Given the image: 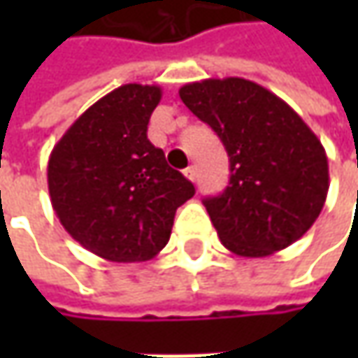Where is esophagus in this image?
Returning a JSON list of instances; mask_svg holds the SVG:
<instances>
[{
    "instance_id": "1",
    "label": "esophagus",
    "mask_w": 358,
    "mask_h": 358,
    "mask_svg": "<svg viewBox=\"0 0 358 358\" xmlns=\"http://www.w3.org/2000/svg\"><path fill=\"white\" fill-rule=\"evenodd\" d=\"M183 175H185L189 181H193V183H195V181H197V167H195V165L187 167L185 171H183Z\"/></svg>"
}]
</instances>
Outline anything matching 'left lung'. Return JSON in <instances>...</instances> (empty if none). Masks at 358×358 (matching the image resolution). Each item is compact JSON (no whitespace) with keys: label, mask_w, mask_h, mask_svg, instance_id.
I'll use <instances>...</instances> for the list:
<instances>
[{"label":"left lung","mask_w":358,"mask_h":358,"mask_svg":"<svg viewBox=\"0 0 358 358\" xmlns=\"http://www.w3.org/2000/svg\"><path fill=\"white\" fill-rule=\"evenodd\" d=\"M179 97L227 149V189L203 201L221 243L239 257H267L301 239L329 193L327 153L309 125L243 77L187 83Z\"/></svg>","instance_id":"obj_1"}]
</instances>
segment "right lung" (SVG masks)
<instances>
[{
	"instance_id": "add662e5",
	"label": "right lung",
	"mask_w": 358,
	"mask_h": 358,
	"mask_svg": "<svg viewBox=\"0 0 358 358\" xmlns=\"http://www.w3.org/2000/svg\"><path fill=\"white\" fill-rule=\"evenodd\" d=\"M159 101V85H121L83 111L49 155L57 219L81 247L113 263L153 259L171 237L177 207L195 195L147 139Z\"/></svg>"
}]
</instances>
